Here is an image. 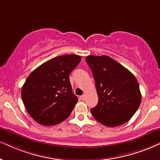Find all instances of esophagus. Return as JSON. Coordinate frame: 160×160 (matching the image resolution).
Here are the masks:
<instances>
[{
	"instance_id": "1",
	"label": "esophagus",
	"mask_w": 160,
	"mask_h": 160,
	"mask_svg": "<svg viewBox=\"0 0 160 160\" xmlns=\"http://www.w3.org/2000/svg\"><path fill=\"white\" fill-rule=\"evenodd\" d=\"M80 99H81V100H86V95H82V96L81 97H80Z\"/></svg>"
}]
</instances>
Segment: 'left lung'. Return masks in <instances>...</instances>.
<instances>
[{"instance_id":"obj_1","label":"left lung","mask_w":160,"mask_h":160,"mask_svg":"<svg viewBox=\"0 0 160 160\" xmlns=\"http://www.w3.org/2000/svg\"><path fill=\"white\" fill-rule=\"evenodd\" d=\"M86 61L92 69L98 103L91 109L95 119L108 127H116L130 120L141 102L137 78L110 57L90 55Z\"/></svg>"}]
</instances>
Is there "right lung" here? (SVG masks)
I'll return each mask as SVG.
<instances>
[{
    "instance_id": "add662e5",
    "label": "right lung",
    "mask_w": 160,
    "mask_h": 160,
    "mask_svg": "<svg viewBox=\"0 0 160 160\" xmlns=\"http://www.w3.org/2000/svg\"><path fill=\"white\" fill-rule=\"evenodd\" d=\"M81 57L58 56L34 70L26 79L21 97L29 114L43 125H54L67 119L78 101L72 92L69 74Z\"/></svg>"
}]
</instances>
